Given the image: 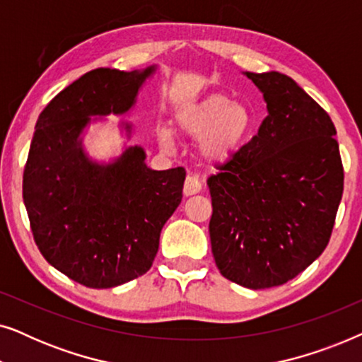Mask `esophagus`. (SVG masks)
<instances>
[{"mask_svg": "<svg viewBox=\"0 0 362 362\" xmlns=\"http://www.w3.org/2000/svg\"><path fill=\"white\" fill-rule=\"evenodd\" d=\"M201 191V180L197 175H187L185 181V194L192 196Z\"/></svg>", "mask_w": 362, "mask_h": 362, "instance_id": "34e87169", "label": "esophagus"}]
</instances>
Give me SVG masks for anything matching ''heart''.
Wrapping results in <instances>:
<instances>
[{
    "label": "heart",
    "mask_w": 362,
    "mask_h": 362,
    "mask_svg": "<svg viewBox=\"0 0 362 362\" xmlns=\"http://www.w3.org/2000/svg\"><path fill=\"white\" fill-rule=\"evenodd\" d=\"M176 125L187 136H201L199 151L207 161L222 163L244 145L254 125V115L245 103L214 93L177 113ZM160 141L168 146L170 136L161 133Z\"/></svg>",
    "instance_id": "1"
}]
</instances>
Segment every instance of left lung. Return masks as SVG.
Returning <instances> with one entry per match:
<instances>
[{
    "label": "left lung",
    "instance_id": "obj_1",
    "mask_svg": "<svg viewBox=\"0 0 362 362\" xmlns=\"http://www.w3.org/2000/svg\"><path fill=\"white\" fill-rule=\"evenodd\" d=\"M245 76L269 115L255 136L207 177L212 255L245 288L284 285L328 245L344 170L328 113L280 72Z\"/></svg>",
    "mask_w": 362,
    "mask_h": 362
}]
</instances>
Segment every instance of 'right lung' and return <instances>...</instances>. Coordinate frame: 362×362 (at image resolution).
<instances>
[{"label":"right lung","mask_w":362,"mask_h":362,"mask_svg":"<svg viewBox=\"0 0 362 362\" xmlns=\"http://www.w3.org/2000/svg\"><path fill=\"white\" fill-rule=\"evenodd\" d=\"M153 71L93 69L37 118L23 175L34 242L54 269L88 288H112L146 274L163 226L181 202L185 168L153 171L140 146L97 165L78 141L88 117L125 113Z\"/></svg>","instance_id":"right-lung-1"}]
</instances>
